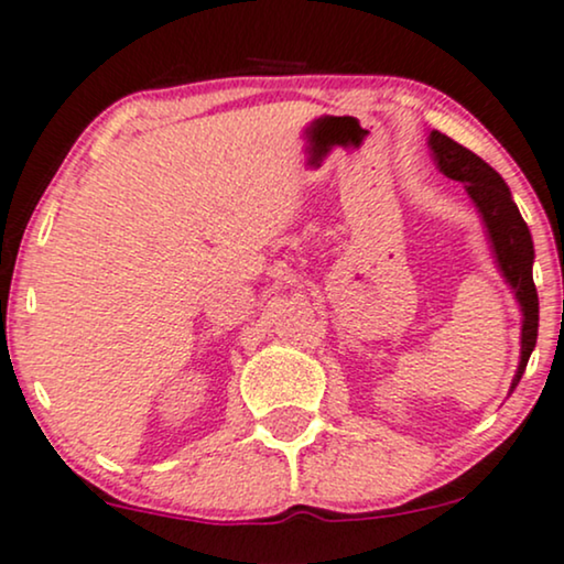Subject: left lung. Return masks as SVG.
<instances>
[{
  "label": "left lung",
  "instance_id": "8db88e82",
  "mask_svg": "<svg viewBox=\"0 0 564 564\" xmlns=\"http://www.w3.org/2000/svg\"><path fill=\"white\" fill-rule=\"evenodd\" d=\"M429 147L438 171L446 178L465 183V192L476 205L480 220H484L494 262H497L501 278L520 304V362L510 386V391H514L522 372H525L531 351L535 349V336H539V294L533 286L535 252L531 230L522 220L518 205L512 202L507 183L478 154H473L470 149L457 144L441 131H431Z\"/></svg>",
  "mask_w": 564,
  "mask_h": 564
}]
</instances>
